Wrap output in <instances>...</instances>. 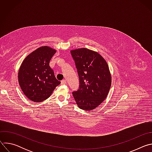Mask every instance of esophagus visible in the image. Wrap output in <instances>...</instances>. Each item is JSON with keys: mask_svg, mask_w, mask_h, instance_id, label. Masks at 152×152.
<instances>
[{"mask_svg": "<svg viewBox=\"0 0 152 152\" xmlns=\"http://www.w3.org/2000/svg\"><path fill=\"white\" fill-rule=\"evenodd\" d=\"M66 83H67V82H66V80H61V84H62V85H66Z\"/></svg>", "mask_w": 152, "mask_h": 152, "instance_id": "esophagus-1", "label": "esophagus"}]
</instances>
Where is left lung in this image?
Returning <instances> with one entry per match:
<instances>
[{"mask_svg": "<svg viewBox=\"0 0 152 152\" xmlns=\"http://www.w3.org/2000/svg\"><path fill=\"white\" fill-rule=\"evenodd\" d=\"M79 79V88L73 96L81 110H93L107 97L111 85L107 64L97 52L86 48L71 50Z\"/></svg>", "mask_w": 152, "mask_h": 152, "instance_id": "1", "label": "left lung"}]
</instances>
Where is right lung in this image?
Returning <instances> with one entry per match:
<instances>
[{"label":"right lung","instance_id":"obj_1","mask_svg":"<svg viewBox=\"0 0 152 152\" xmlns=\"http://www.w3.org/2000/svg\"><path fill=\"white\" fill-rule=\"evenodd\" d=\"M56 52L50 47L42 46L28 55L21 65L18 74L19 85L25 95L32 102L47 99L61 83L49 66Z\"/></svg>","mask_w":152,"mask_h":152}]
</instances>
